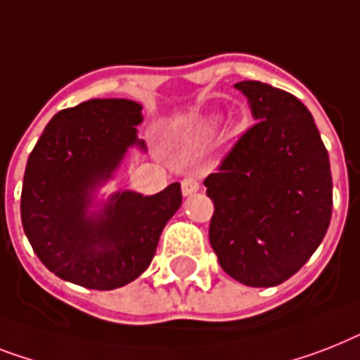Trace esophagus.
<instances>
[{
    "label": "esophagus",
    "mask_w": 360,
    "mask_h": 360,
    "mask_svg": "<svg viewBox=\"0 0 360 360\" xmlns=\"http://www.w3.org/2000/svg\"><path fill=\"white\" fill-rule=\"evenodd\" d=\"M181 190H183V195H194L200 190V183L194 177H185L181 183Z\"/></svg>",
    "instance_id": "obj_1"
}]
</instances>
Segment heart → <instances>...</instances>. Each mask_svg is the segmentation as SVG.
I'll return each instance as SVG.
<instances>
[{
	"label": "heart",
	"mask_w": 360,
	"mask_h": 360,
	"mask_svg": "<svg viewBox=\"0 0 360 360\" xmlns=\"http://www.w3.org/2000/svg\"><path fill=\"white\" fill-rule=\"evenodd\" d=\"M221 116L220 114H210V116H205V118L198 120L194 125H192V129L188 133V142L190 144H201V142H205V140L212 139L220 127Z\"/></svg>",
	"instance_id": "1"
}]
</instances>
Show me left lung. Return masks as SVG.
Listing matches in <instances>:
<instances>
[{
	"instance_id": "left-lung-1",
	"label": "left lung",
	"mask_w": 360,
	"mask_h": 360,
	"mask_svg": "<svg viewBox=\"0 0 360 360\" xmlns=\"http://www.w3.org/2000/svg\"><path fill=\"white\" fill-rule=\"evenodd\" d=\"M259 120L203 183L209 240L235 281L276 286L305 264L331 221L329 155L305 105L261 81L235 84Z\"/></svg>"
}]
</instances>
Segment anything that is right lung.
Masks as SVG:
<instances>
[{
  "instance_id": "1",
  "label": "right lung",
  "mask_w": 360,
  "mask_h": 360,
  "mask_svg": "<svg viewBox=\"0 0 360 360\" xmlns=\"http://www.w3.org/2000/svg\"><path fill=\"white\" fill-rule=\"evenodd\" d=\"M142 105L90 99L57 112L25 166L22 224L42 264L64 281L112 290L150 266L160 233L181 207L179 183L155 195L120 190L94 203L129 148L146 151Z\"/></svg>"
}]
</instances>
